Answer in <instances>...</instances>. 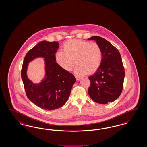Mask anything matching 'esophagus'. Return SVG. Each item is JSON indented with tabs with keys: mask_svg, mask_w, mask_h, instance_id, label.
I'll return each mask as SVG.
<instances>
[{
	"mask_svg": "<svg viewBox=\"0 0 147 147\" xmlns=\"http://www.w3.org/2000/svg\"><path fill=\"white\" fill-rule=\"evenodd\" d=\"M76 79L77 80H80L81 79V77L78 76H76Z\"/></svg>",
	"mask_w": 147,
	"mask_h": 147,
	"instance_id": "1",
	"label": "esophagus"
}]
</instances>
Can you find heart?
Segmentation results:
<instances>
[{
    "mask_svg": "<svg viewBox=\"0 0 147 147\" xmlns=\"http://www.w3.org/2000/svg\"><path fill=\"white\" fill-rule=\"evenodd\" d=\"M63 51H58L55 55L60 66L70 71L76 62L78 65L76 72L84 74H92L98 70L102 61V53L101 47L96 42L71 39L63 45Z\"/></svg>",
    "mask_w": 147,
    "mask_h": 147,
    "instance_id": "heart-1",
    "label": "heart"
}]
</instances>
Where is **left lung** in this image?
Masks as SVG:
<instances>
[{
    "label": "left lung",
    "instance_id": "8db88e82",
    "mask_svg": "<svg viewBox=\"0 0 147 147\" xmlns=\"http://www.w3.org/2000/svg\"><path fill=\"white\" fill-rule=\"evenodd\" d=\"M93 40L102 50V61L99 68L88 78L90 85L88 93L95 102L106 104L113 102L120 96L125 78V68L120 53L111 43L102 37L94 36Z\"/></svg>",
    "mask_w": 147,
    "mask_h": 147
}]
</instances>
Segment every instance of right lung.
<instances>
[{"label":"right lung","instance_id":"right-lung-1","mask_svg":"<svg viewBox=\"0 0 147 147\" xmlns=\"http://www.w3.org/2000/svg\"><path fill=\"white\" fill-rule=\"evenodd\" d=\"M59 48L56 41H42L27 53L22 63L21 77L27 96L41 108L51 111L63 106L70 95L76 78L56 62L55 53ZM38 57L45 58L46 74L39 84H34L27 78L28 63Z\"/></svg>","mask_w":147,"mask_h":147}]
</instances>
